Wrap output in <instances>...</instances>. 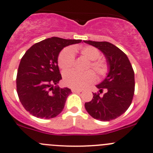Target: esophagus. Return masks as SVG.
Returning a JSON list of instances; mask_svg holds the SVG:
<instances>
[{
  "instance_id": "esophagus-1",
  "label": "esophagus",
  "mask_w": 153,
  "mask_h": 153,
  "mask_svg": "<svg viewBox=\"0 0 153 153\" xmlns=\"http://www.w3.org/2000/svg\"><path fill=\"white\" fill-rule=\"evenodd\" d=\"M71 91L72 92H74V93H79V92L82 91L81 89H77V88H72Z\"/></svg>"
}]
</instances>
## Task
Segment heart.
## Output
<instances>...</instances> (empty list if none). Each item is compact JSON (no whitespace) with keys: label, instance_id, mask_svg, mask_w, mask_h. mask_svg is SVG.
<instances>
[{"label":"heart","instance_id":"heart-1","mask_svg":"<svg viewBox=\"0 0 153 153\" xmlns=\"http://www.w3.org/2000/svg\"><path fill=\"white\" fill-rule=\"evenodd\" d=\"M79 53L84 58L90 62L89 68L92 69L98 76H103L107 74L108 66L106 62L100 59V52L92 46H85L79 49ZM75 53L73 48H65L60 52L58 56V65L62 71L69 70L74 65ZM64 83L66 85L74 88H82L95 80V74L91 71L85 73H79L70 71L64 74Z\"/></svg>","mask_w":153,"mask_h":153}]
</instances>
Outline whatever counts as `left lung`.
<instances>
[{"label":"left lung","mask_w":153,"mask_h":153,"mask_svg":"<svg viewBox=\"0 0 153 153\" xmlns=\"http://www.w3.org/2000/svg\"><path fill=\"white\" fill-rule=\"evenodd\" d=\"M98 48L105 56L108 64V75L97 85L100 93H93V99L85 103L89 114L97 120L109 121L123 114L132 101L134 92V73L127 56L117 47L107 42L84 41Z\"/></svg>","instance_id":"left-lung-1"}]
</instances>
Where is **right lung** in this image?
Wrapping results in <instances>:
<instances>
[{
    "label": "right lung",
    "instance_id": "right-lung-1",
    "mask_svg": "<svg viewBox=\"0 0 153 153\" xmlns=\"http://www.w3.org/2000/svg\"><path fill=\"white\" fill-rule=\"evenodd\" d=\"M81 42L79 39L49 38L33 45L23 56L18 70L16 87L22 105L32 115L50 119L62 111L71 91L57 85L62 79L59 54L65 47Z\"/></svg>",
    "mask_w": 153,
    "mask_h": 153
}]
</instances>
